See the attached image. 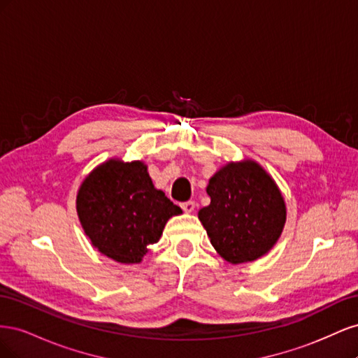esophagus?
Instances as JSON below:
<instances>
[{"mask_svg":"<svg viewBox=\"0 0 358 358\" xmlns=\"http://www.w3.org/2000/svg\"><path fill=\"white\" fill-rule=\"evenodd\" d=\"M180 206H182V209L185 213H191V212H194V209H196V203H194V201H185V203H182Z\"/></svg>","mask_w":358,"mask_h":358,"instance_id":"obj_1","label":"esophagus"}]
</instances>
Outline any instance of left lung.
<instances>
[{
    "label": "left lung",
    "mask_w": 358,
    "mask_h": 358,
    "mask_svg": "<svg viewBox=\"0 0 358 358\" xmlns=\"http://www.w3.org/2000/svg\"><path fill=\"white\" fill-rule=\"evenodd\" d=\"M206 192L210 204L199 210V220L225 262H255L278 243L287 204L275 179L257 161L227 162L209 179Z\"/></svg>",
    "instance_id": "left-lung-1"
}]
</instances>
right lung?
<instances>
[{"label":"right lung","mask_w":358,"mask_h":358,"mask_svg":"<svg viewBox=\"0 0 358 358\" xmlns=\"http://www.w3.org/2000/svg\"><path fill=\"white\" fill-rule=\"evenodd\" d=\"M76 210L92 246L122 264L142 263L167 221L182 213L154 187L143 161L119 158L101 162L83 179Z\"/></svg>","instance_id":"right-lung-1"}]
</instances>
